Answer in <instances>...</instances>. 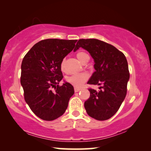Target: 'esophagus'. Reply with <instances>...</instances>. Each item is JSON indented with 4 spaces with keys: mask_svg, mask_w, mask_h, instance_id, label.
<instances>
[{
    "mask_svg": "<svg viewBox=\"0 0 151 151\" xmlns=\"http://www.w3.org/2000/svg\"><path fill=\"white\" fill-rule=\"evenodd\" d=\"M81 90V88H76V87L75 88V93H77V92L80 91Z\"/></svg>",
    "mask_w": 151,
    "mask_h": 151,
    "instance_id": "1",
    "label": "esophagus"
}]
</instances>
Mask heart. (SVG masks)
<instances>
[{"instance_id": "heart-1", "label": "heart", "mask_w": 151, "mask_h": 151, "mask_svg": "<svg viewBox=\"0 0 151 151\" xmlns=\"http://www.w3.org/2000/svg\"><path fill=\"white\" fill-rule=\"evenodd\" d=\"M86 57H88V55L86 54V52H83V51H78V52L76 53V57H77L78 59L80 60L81 62H83V60L85 59V58ZM60 69L62 71H65V59H63L61 61ZM88 74H86L85 73H76L68 76V77L66 78V81H67L68 83H70L72 85H73L74 86H75V87H81V86H83V84L88 80Z\"/></svg>"}]
</instances>
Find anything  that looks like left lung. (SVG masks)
<instances>
[{"instance_id": "8db88e82", "label": "left lung", "mask_w": 151, "mask_h": 151, "mask_svg": "<svg viewBox=\"0 0 151 151\" xmlns=\"http://www.w3.org/2000/svg\"><path fill=\"white\" fill-rule=\"evenodd\" d=\"M82 47L90 53L95 69L87 84L102 85L100 91L89 88L90 97L85 102L87 114L98 121H105L118 111L126 96L130 78L124 55L114 46L102 40H78L74 51Z\"/></svg>"}]
</instances>
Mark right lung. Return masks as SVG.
Wrapping results in <instances>:
<instances>
[{"label": "right lung", "mask_w": 151, "mask_h": 151, "mask_svg": "<svg viewBox=\"0 0 151 151\" xmlns=\"http://www.w3.org/2000/svg\"><path fill=\"white\" fill-rule=\"evenodd\" d=\"M77 40L48 39L35 44L21 64L20 84L30 109L40 119L53 121L62 116L73 95L68 83L58 84L63 78L60 63L75 47Z\"/></svg>", "instance_id": "1"}]
</instances>
